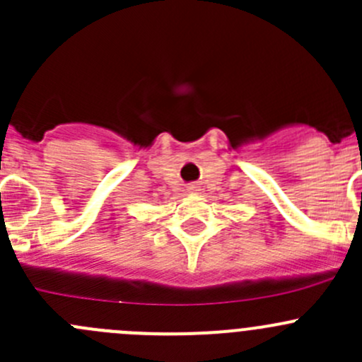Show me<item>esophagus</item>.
I'll use <instances>...</instances> for the list:
<instances>
[{
    "instance_id": "1",
    "label": "esophagus",
    "mask_w": 362,
    "mask_h": 362,
    "mask_svg": "<svg viewBox=\"0 0 362 362\" xmlns=\"http://www.w3.org/2000/svg\"><path fill=\"white\" fill-rule=\"evenodd\" d=\"M187 191L192 192V194H198L199 187H198V185H196V184H191V185H189V187H187Z\"/></svg>"
}]
</instances>
